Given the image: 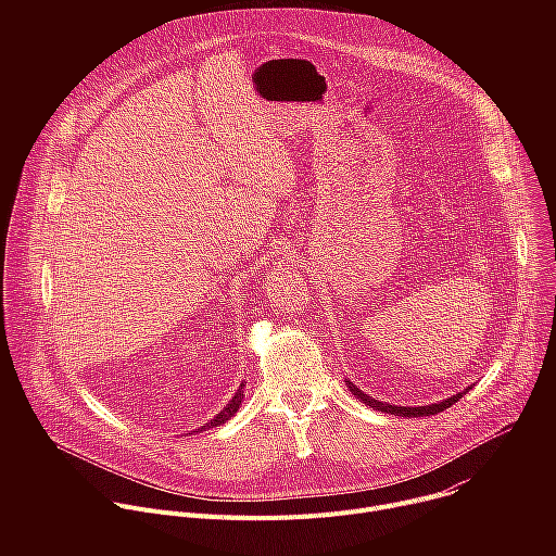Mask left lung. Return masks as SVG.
Here are the masks:
<instances>
[{"label":"left lung","mask_w":556,"mask_h":556,"mask_svg":"<svg viewBox=\"0 0 556 556\" xmlns=\"http://www.w3.org/2000/svg\"><path fill=\"white\" fill-rule=\"evenodd\" d=\"M348 382V387H350V391L356 395V399H361L365 405H369V407H374V409H378V412H384V414H393V416H403V418H418V416H435V414H440V412H444V409H448L453 403H457L462 395L470 389H466V391H459V393H455L453 399H446V401H442V403H435V405H427V407H399V405H384V403H378V401H374L371 395H367L365 391H361L354 382H350V380H345Z\"/></svg>","instance_id":"1"}]
</instances>
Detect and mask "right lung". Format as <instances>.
<instances>
[{
  "mask_svg": "<svg viewBox=\"0 0 556 556\" xmlns=\"http://www.w3.org/2000/svg\"><path fill=\"white\" fill-rule=\"evenodd\" d=\"M242 399H244V391L240 389V391H237L235 395H232V401L206 425V427H217V425H224L228 418H232L235 414H237V409H240V405H242Z\"/></svg>",
  "mask_w": 556,
  "mask_h": 556,
  "instance_id": "add662e5",
  "label": "right lung"
}]
</instances>
